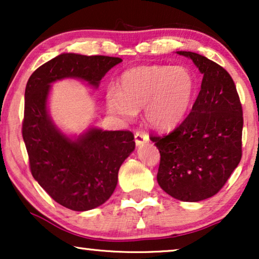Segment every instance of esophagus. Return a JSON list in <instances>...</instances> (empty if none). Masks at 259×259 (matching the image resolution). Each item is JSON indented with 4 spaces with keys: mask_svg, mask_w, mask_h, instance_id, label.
I'll return each mask as SVG.
<instances>
[{
    "mask_svg": "<svg viewBox=\"0 0 259 259\" xmlns=\"http://www.w3.org/2000/svg\"><path fill=\"white\" fill-rule=\"evenodd\" d=\"M134 140H136L137 146H143L144 144H146L150 141V138L146 133L144 132H137L136 136H134Z\"/></svg>",
    "mask_w": 259,
    "mask_h": 259,
    "instance_id": "esophagus-1",
    "label": "esophagus"
}]
</instances>
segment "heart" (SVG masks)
Masks as SVG:
<instances>
[{
	"label": "heart",
	"mask_w": 259,
	"mask_h": 259,
	"mask_svg": "<svg viewBox=\"0 0 259 259\" xmlns=\"http://www.w3.org/2000/svg\"><path fill=\"white\" fill-rule=\"evenodd\" d=\"M198 83L192 70L184 66L148 65L127 69L118 81V91L106 94L108 111L123 120L144 108L152 128H175L185 118L196 98Z\"/></svg>",
	"instance_id": "1"
}]
</instances>
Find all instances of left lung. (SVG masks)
<instances>
[{
    "instance_id": "obj_1",
    "label": "left lung",
    "mask_w": 259,
    "mask_h": 259,
    "mask_svg": "<svg viewBox=\"0 0 259 259\" xmlns=\"http://www.w3.org/2000/svg\"><path fill=\"white\" fill-rule=\"evenodd\" d=\"M177 54L192 60L203 81L187 118L167 136H151L160 152L157 180L176 199L200 201L218 193L239 164L243 111L223 67L197 53Z\"/></svg>"
}]
</instances>
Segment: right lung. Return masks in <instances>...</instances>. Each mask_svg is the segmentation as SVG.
<instances>
[{"mask_svg":"<svg viewBox=\"0 0 259 259\" xmlns=\"http://www.w3.org/2000/svg\"><path fill=\"white\" fill-rule=\"evenodd\" d=\"M121 61L112 56L62 53L38 67L27 82L22 137L31 175L56 203L69 210H93L109 199L120 166L136 143L128 131L95 126L79 136L63 133L49 114L52 83L79 79L97 90L106 73Z\"/></svg>","mask_w":259,"mask_h":259,"instance_id":"add662e5","label":"right lung"}]
</instances>
